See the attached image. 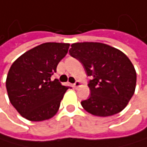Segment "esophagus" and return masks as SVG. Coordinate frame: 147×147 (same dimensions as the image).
I'll use <instances>...</instances> for the list:
<instances>
[{"label":"esophagus","instance_id":"1","mask_svg":"<svg viewBox=\"0 0 147 147\" xmlns=\"http://www.w3.org/2000/svg\"><path fill=\"white\" fill-rule=\"evenodd\" d=\"M80 85H81V82L78 80V81H76V83L74 84H73V87H74L75 89H78Z\"/></svg>","mask_w":147,"mask_h":147}]
</instances>
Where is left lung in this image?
I'll list each match as a JSON object with an SVG mask.
<instances>
[{
  "instance_id": "1",
  "label": "left lung",
  "mask_w": 147,
  "mask_h": 147,
  "mask_svg": "<svg viewBox=\"0 0 147 147\" xmlns=\"http://www.w3.org/2000/svg\"><path fill=\"white\" fill-rule=\"evenodd\" d=\"M71 57L83 64L92 78L90 96L81 102L83 108L98 117H109L123 111L133 96L137 74L130 59L119 49L101 42H76Z\"/></svg>"
}]
</instances>
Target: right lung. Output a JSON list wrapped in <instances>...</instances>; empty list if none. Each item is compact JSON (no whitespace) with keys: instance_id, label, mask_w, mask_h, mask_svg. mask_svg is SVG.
I'll list each match as a JSON object with an SVG mask.
<instances>
[{"instance_id":"add662e5","label":"right lung","mask_w":147,"mask_h":147,"mask_svg":"<svg viewBox=\"0 0 147 147\" xmlns=\"http://www.w3.org/2000/svg\"><path fill=\"white\" fill-rule=\"evenodd\" d=\"M69 43L45 42L19 57L10 67L6 88L10 103L23 118L43 121L57 114L68 86L50 78Z\"/></svg>"}]
</instances>
